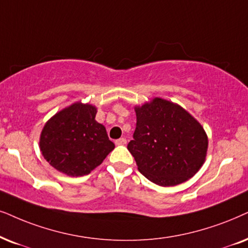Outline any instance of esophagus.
<instances>
[{"instance_id":"34e87169","label":"esophagus","mask_w":248,"mask_h":248,"mask_svg":"<svg viewBox=\"0 0 248 248\" xmlns=\"http://www.w3.org/2000/svg\"><path fill=\"white\" fill-rule=\"evenodd\" d=\"M126 142H127V140L125 139V138H121V139H118V140H116V143L117 146H124V144H126Z\"/></svg>"}]
</instances>
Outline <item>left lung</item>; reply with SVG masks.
I'll use <instances>...</instances> for the list:
<instances>
[{
	"mask_svg": "<svg viewBox=\"0 0 248 248\" xmlns=\"http://www.w3.org/2000/svg\"><path fill=\"white\" fill-rule=\"evenodd\" d=\"M134 110L137 127L127 149L141 174L160 187L192 178L207 155L208 138L202 124L180 105L158 96Z\"/></svg>",
	"mask_w": 248,
	"mask_h": 248,
	"instance_id": "left-lung-1",
	"label": "left lung"
}]
</instances>
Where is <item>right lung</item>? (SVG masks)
Instances as JSON below:
<instances>
[{"mask_svg": "<svg viewBox=\"0 0 248 248\" xmlns=\"http://www.w3.org/2000/svg\"><path fill=\"white\" fill-rule=\"evenodd\" d=\"M96 107L74 102L44 124L40 150L46 162L68 176H83L104 162L115 144L95 121Z\"/></svg>", "mask_w": 248, "mask_h": 248, "instance_id": "right-lung-1", "label": "right lung"}]
</instances>
